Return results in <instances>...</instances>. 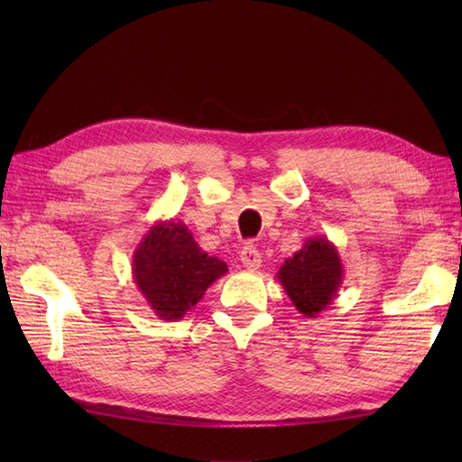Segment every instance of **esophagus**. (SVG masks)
I'll use <instances>...</instances> for the list:
<instances>
[{"mask_svg":"<svg viewBox=\"0 0 462 462\" xmlns=\"http://www.w3.org/2000/svg\"><path fill=\"white\" fill-rule=\"evenodd\" d=\"M240 262L244 268L254 272L262 266V254L256 246H254V244H246V246H244L240 252Z\"/></svg>","mask_w":462,"mask_h":462,"instance_id":"obj_1","label":"esophagus"}]
</instances>
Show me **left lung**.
Listing matches in <instances>:
<instances>
[{
    "mask_svg": "<svg viewBox=\"0 0 462 462\" xmlns=\"http://www.w3.org/2000/svg\"><path fill=\"white\" fill-rule=\"evenodd\" d=\"M293 308L306 318H318L337 298L343 282V263L337 248L326 238L303 242L301 250L282 263L276 273Z\"/></svg>",
    "mask_w": 462,
    "mask_h": 462,
    "instance_id": "left-lung-1",
    "label": "left lung"
}]
</instances>
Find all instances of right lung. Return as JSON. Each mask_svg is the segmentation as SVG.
<instances>
[{
    "instance_id": "add662e5",
    "label": "right lung",
    "mask_w": 462,
    "mask_h": 462,
    "mask_svg": "<svg viewBox=\"0 0 462 462\" xmlns=\"http://www.w3.org/2000/svg\"><path fill=\"white\" fill-rule=\"evenodd\" d=\"M226 272V262L208 256L189 226L174 220L152 224L133 254L136 288L154 316L164 321L184 318Z\"/></svg>"
}]
</instances>
